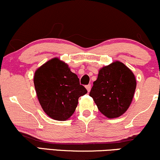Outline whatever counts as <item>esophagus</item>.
I'll return each mask as SVG.
<instances>
[{
  "label": "esophagus",
  "mask_w": 160,
  "mask_h": 160,
  "mask_svg": "<svg viewBox=\"0 0 160 160\" xmlns=\"http://www.w3.org/2000/svg\"><path fill=\"white\" fill-rule=\"evenodd\" d=\"M86 89H87V91L89 92H90V90H91V85H90V84H89V85L86 86Z\"/></svg>",
  "instance_id": "obj_1"
}]
</instances>
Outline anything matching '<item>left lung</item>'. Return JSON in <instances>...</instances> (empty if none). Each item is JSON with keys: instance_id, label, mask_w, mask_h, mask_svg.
Masks as SVG:
<instances>
[{"instance_id": "obj_1", "label": "left lung", "mask_w": 160, "mask_h": 160, "mask_svg": "<svg viewBox=\"0 0 160 160\" xmlns=\"http://www.w3.org/2000/svg\"><path fill=\"white\" fill-rule=\"evenodd\" d=\"M136 84L132 71L122 62L116 61L99 70L89 95L102 114L117 118L129 108Z\"/></svg>"}]
</instances>
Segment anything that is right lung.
I'll use <instances>...</instances> for the list:
<instances>
[{
    "label": "right lung",
    "mask_w": 160,
    "mask_h": 160,
    "mask_svg": "<svg viewBox=\"0 0 160 160\" xmlns=\"http://www.w3.org/2000/svg\"><path fill=\"white\" fill-rule=\"evenodd\" d=\"M34 84L39 103L46 114L65 121L72 116L78 98L87 93L78 75L58 58H53L35 71Z\"/></svg>",
    "instance_id": "right-lung-1"
}]
</instances>
